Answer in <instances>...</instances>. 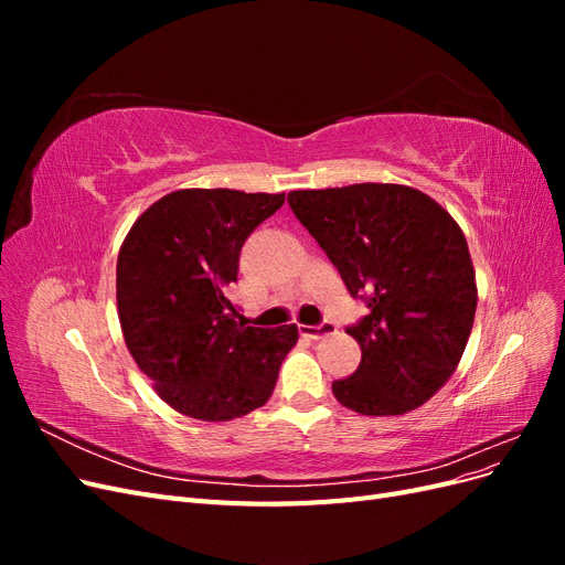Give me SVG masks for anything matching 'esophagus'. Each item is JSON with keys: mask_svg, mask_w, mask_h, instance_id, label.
Here are the masks:
<instances>
[{"mask_svg": "<svg viewBox=\"0 0 565 565\" xmlns=\"http://www.w3.org/2000/svg\"><path fill=\"white\" fill-rule=\"evenodd\" d=\"M337 332V324L324 320L320 324H301V334L309 337V339H322V337H330Z\"/></svg>", "mask_w": 565, "mask_h": 565, "instance_id": "esophagus-1", "label": "esophagus"}]
</instances>
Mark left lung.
I'll return each instance as SVG.
<instances>
[{
    "label": "left lung",
    "mask_w": 565,
    "mask_h": 565,
    "mask_svg": "<svg viewBox=\"0 0 565 565\" xmlns=\"http://www.w3.org/2000/svg\"><path fill=\"white\" fill-rule=\"evenodd\" d=\"M289 207L367 316L349 324L361 365L332 382L361 415H405L450 380L469 341L476 276L465 233L415 188L353 183L295 191Z\"/></svg>",
    "instance_id": "1"
}]
</instances>
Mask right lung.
I'll return each instance as SVG.
<instances>
[{
  "label": "right lung",
  "mask_w": 565,
  "mask_h": 565,
  "mask_svg": "<svg viewBox=\"0 0 565 565\" xmlns=\"http://www.w3.org/2000/svg\"><path fill=\"white\" fill-rule=\"evenodd\" d=\"M285 193L188 188L148 207L117 256V311L127 349L177 413L228 422L262 407L297 324L252 328L226 297L241 249Z\"/></svg>",
  "instance_id": "add662e5"
}]
</instances>
